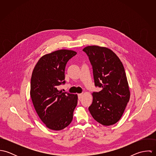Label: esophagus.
Returning <instances> with one entry per match:
<instances>
[{
    "label": "esophagus",
    "mask_w": 156,
    "mask_h": 156,
    "mask_svg": "<svg viewBox=\"0 0 156 156\" xmlns=\"http://www.w3.org/2000/svg\"><path fill=\"white\" fill-rule=\"evenodd\" d=\"M82 95H83V94H78V98H79V100H80V99L82 98Z\"/></svg>",
    "instance_id": "esophagus-1"
}]
</instances>
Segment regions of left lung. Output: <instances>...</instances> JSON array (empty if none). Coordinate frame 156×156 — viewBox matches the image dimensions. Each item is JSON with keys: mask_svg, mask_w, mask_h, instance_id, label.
I'll use <instances>...</instances> for the list:
<instances>
[{"mask_svg": "<svg viewBox=\"0 0 156 156\" xmlns=\"http://www.w3.org/2000/svg\"><path fill=\"white\" fill-rule=\"evenodd\" d=\"M92 67L95 87L89 111L93 118L103 126H111L121 118L130 99V90L124 68L111 49L92 45L83 49Z\"/></svg>", "mask_w": 156, "mask_h": 156, "instance_id": "8db88e82", "label": "left lung"}]
</instances>
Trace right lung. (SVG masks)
Returning a JSON list of instances; mask_svg holds the SVG:
<instances>
[{
	"instance_id": "right-lung-1",
	"label": "right lung",
	"mask_w": 156,
	"mask_h": 156,
	"mask_svg": "<svg viewBox=\"0 0 156 156\" xmlns=\"http://www.w3.org/2000/svg\"><path fill=\"white\" fill-rule=\"evenodd\" d=\"M77 53L59 50L42 56L34 68L30 82V97L38 115L47 127L61 130L71 122L77 104V94L59 90L66 83L67 62Z\"/></svg>"
}]
</instances>
